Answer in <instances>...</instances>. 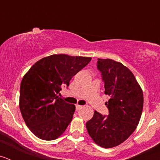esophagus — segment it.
I'll use <instances>...</instances> for the list:
<instances>
[{
    "mask_svg": "<svg viewBox=\"0 0 160 160\" xmlns=\"http://www.w3.org/2000/svg\"><path fill=\"white\" fill-rule=\"evenodd\" d=\"M82 106H80V105H76V110L77 111H78V110H80V109L82 108Z\"/></svg>",
    "mask_w": 160,
    "mask_h": 160,
    "instance_id": "1",
    "label": "esophagus"
}]
</instances>
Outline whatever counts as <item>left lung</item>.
Here are the masks:
<instances>
[{
  "mask_svg": "<svg viewBox=\"0 0 160 160\" xmlns=\"http://www.w3.org/2000/svg\"><path fill=\"white\" fill-rule=\"evenodd\" d=\"M105 83V94L110 99L105 103L107 116L94 111L87 122L89 135L97 145L112 148L127 140L136 129L143 107V94L132 72L112 59L98 61Z\"/></svg>",
  "mask_w": 160,
  "mask_h": 160,
  "instance_id": "1",
  "label": "left lung"
}]
</instances>
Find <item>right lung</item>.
Wrapping results in <instances>:
<instances>
[{"mask_svg": "<svg viewBox=\"0 0 160 160\" xmlns=\"http://www.w3.org/2000/svg\"><path fill=\"white\" fill-rule=\"evenodd\" d=\"M91 58L53 54L38 61L22 78L19 107L31 132L42 140L62 135L73 118L75 106L58 98L62 85L87 66Z\"/></svg>", "mask_w": 160, "mask_h": 160, "instance_id": "right-lung-1", "label": "right lung"}]
</instances>
